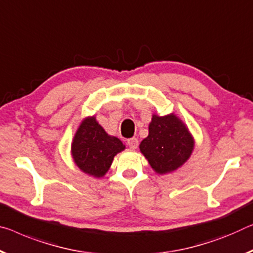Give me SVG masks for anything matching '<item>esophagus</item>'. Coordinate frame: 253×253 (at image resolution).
I'll list each match as a JSON object with an SVG mask.
<instances>
[{
	"instance_id": "1",
	"label": "esophagus",
	"mask_w": 253,
	"mask_h": 253,
	"mask_svg": "<svg viewBox=\"0 0 253 253\" xmlns=\"http://www.w3.org/2000/svg\"><path fill=\"white\" fill-rule=\"evenodd\" d=\"M126 144H127V146L130 148V150H135V148H137V146H138V141H137V138H129V139H127Z\"/></svg>"
}]
</instances>
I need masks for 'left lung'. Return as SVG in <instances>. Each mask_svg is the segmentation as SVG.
<instances>
[{
	"label": "left lung",
	"mask_w": 253,
	"mask_h": 253,
	"mask_svg": "<svg viewBox=\"0 0 253 253\" xmlns=\"http://www.w3.org/2000/svg\"><path fill=\"white\" fill-rule=\"evenodd\" d=\"M194 146V138L177 116L153 115L148 136L139 144V150L156 173L166 174L181 167Z\"/></svg>",
	"instance_id": "8db88e82"
}]
</instances>
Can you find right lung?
<instances>
[{
    "label": "right lung",
    "mask_w": 253,
    "mask_h": 253,
    "mask_svg": "<svg viewBox=\"0 0 253 253\" xmlns=\"http://www.w3.org/2000/svg\"><path fill=\"white\" fill-rule=\"evenodd\" d=\"M125 150L119 138L108 135L94 116L83 120L74 135L72 156L84 173L94 178L105 175L115 155Z\"/></svg>",
    "instance_id": "right-lung-1"
}]
</instances>
